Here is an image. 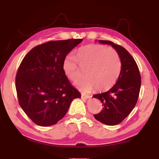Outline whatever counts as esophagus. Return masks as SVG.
<instances>
[{"instance_id": "34e87169", "label": "esophagus", "mask_w": 159, "mask_h": 159, "mask_svg": "<svg viewBox=\"0 0 159 159\" xmlns=\"http://www.w3.org/2000/svg\"><path fill=\"white\" fill-rule=\"evenodd\" d=\"M81 98L83 99H88L90 98V96L89 95H87V94H85V93H82L81 94Z\"/></svg>"}]
</instances>
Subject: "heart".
<instances>
[{
  "label": "heart",
  "mask_w": 159,
  "mask_h": 159,
  "mask_svg": "<svg viewBox=\"0 0 159 159\" xmlns=\"http://www.w3.org/2000/svg\"><path fill=\"white\" fill-rule=\"evenodd\" d=\"M77 62L85 69L84 76L75 84L80 89L90 91L96 88L99 91L109 90L119 77L121 64L119 56L114 49L104 45L93 44L77 51L76 57L68 55L64 59L62 69L69 79L74 80L79 73Z\"/></svg>",
  "instance_id": "heart-1"
}]
</instances>
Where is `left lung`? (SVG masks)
I'll return each instance as SVG.
<instances>
[{
    "mask_svg": "<svg viewBox=\"0 0 159 159\" xmlns=\"http://www.w3.org/2000/svg\"><path fill=\"white\" fill-rule=\"evenodd\" d=\"M102 44L111 45L117 51L121 61L119 77L107 92L96 94L100 99L102 111L94 114L97 120L109 125H117L130 114L138 102L141 86V76L136 61L124 48L110 41L99 40Z\"/></svg>",
    "mask_w": 159,
    "mask_h": 159,
    "instance_id": "obj_1",
    "label": "left lung"
}]
</instances>
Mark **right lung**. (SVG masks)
<instances>
[{"instance_id": "add662e5", "label": "right lung", "mask_w": 159, "mask_h": 159, "mask_svg": "<svg viewBox=\"0 0 159 159\" xmlns=\"http://www.w3.org/2000/svg\"><path fill=\"white\" fill-rule=\"evenodd\" d=\"M83 39L51 41L26 54L15 79L18 102L36 124L55 125L80 93L73 87L62 69L64 59Z\"/></svg>"}]
</instances>
